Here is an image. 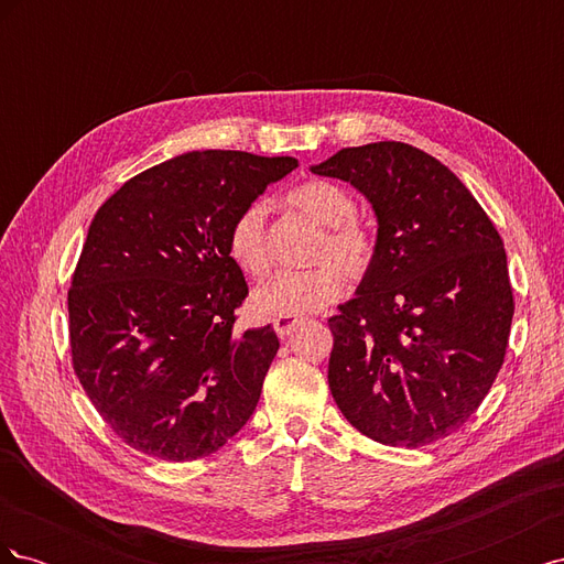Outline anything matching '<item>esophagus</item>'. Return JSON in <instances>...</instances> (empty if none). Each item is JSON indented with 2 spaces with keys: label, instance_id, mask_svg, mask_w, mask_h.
<instances>
[{
  "label": "esophagus",
  "instance_id": "1",
  "mask_svg": "<svg viewBox=\"0 0 564 564\" xmlns=\"http://www.w3.org/2000/svg\"><path fill=\"white\" fill-rule=\"evenodd\" d=\"M299 324H303L301 317H275V319H272V327H275L280 338L292 334L299 327Z\"/></svg>",
  "mask_w": 564,
  "mask_h": 564
}]
</instances>
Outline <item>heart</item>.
Returning <instances> with one entry per match:
<instances>
[{
	"label": "heart",
	"instance_id": "1",
	"mask_svg": "<svg viewBox=\"0 0 564 564\" xmlns=\"http://www.w3.org/2000/svg\"><path fill=\"white\" fill-rule=\"evenodd\" d=\"M286 204L324 228L315 245V268L280 272L251 292V308L270 317H301L327 308L344 294L346 280L365 278L377 259V240L352 218L355 199L344 187L313 178L289 191ZM228 253L249 275L259 278L270 268L268 209L251 202L235 216L228 230Z\"/></svg>",
	"mask_w": 564,
	"mask_h": 564
}]
</instances>
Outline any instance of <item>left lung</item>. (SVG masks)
Here are the masks:
<instances>
[{"label":"left lung","instance_id":"1","mask_svg":"<svg viewBox=\"0 0 564 564\" xmlns=\"http://www.w3.org/2000/svg\"><path fill=\"white\" fill-rule=\"evenodd\" d=\"M377 214V259L329 317V390L362 435L423 447L482 404L503 365L513 289L501 235L449 169L398 141L311 166Z\"/></svg>","mask_w":564,"mask_h":564}]
</instances>
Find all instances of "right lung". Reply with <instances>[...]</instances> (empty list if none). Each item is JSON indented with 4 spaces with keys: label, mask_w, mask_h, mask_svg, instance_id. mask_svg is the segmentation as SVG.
Segmentation results:
<instances>
[{
    "label": "right lung",
    "mask_w": 564,
    "mask_h": 564,
    "mask_svg": "<svg viewBox=\"0 0 564 564\" xmlns=\"http://www.w3.org/2000/svg\"><path fill=\"white\" fill-rule=\"evenodd\" d=\"M294 158L193 150L106 199L67 292L77 379L129 447L195 460L242 431L280 340L237 332L249 294L228 230Z\"/></svg>",
    "instance_id": "1"
}]
</instances>
